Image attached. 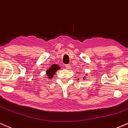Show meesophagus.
<instances>
[{"label": "esophagus", "instance_id": "esophagus-1", "mask_svg": "<svg viewBox=\"0 0 128 128\" xmlns=\"http://www.w3.org/2000/svg\"><path fill=\"white\" fill-rule=\"evenodd\" d=\"M66 68L67 70H70V68H71V66L70 65V64H66Z\"/></svg>", "mask_w": 128, "mask_h": 128}]
</instances>
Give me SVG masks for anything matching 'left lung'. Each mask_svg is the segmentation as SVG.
<instances>
[{
    "label": "left lung",
    "instance_id": "left-lung-1",
    "mask_svg": "<svg viewBox=\"0 0 128 128\" xmlns=\"http://www.w3.org/2000/svg\"><path fill=\"white\" fill-rule=\"evenodd\" d=\"M84 78H85V76H84Z\"/></svg>",
    "mask_w": 128,
    "mask_h": 128
}]
</instances>
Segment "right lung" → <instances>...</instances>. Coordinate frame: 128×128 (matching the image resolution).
Instances as JSON below:
<instances>
[{
  "label": "right lung",
  "instance_id": "right-lung-1",
  "mask_svg": "<svg viewBox=\"0 0 128 128\" xmlns=\"http://www.w3.org/2000/svg\"><path fill=\"white\" fill-rule=\"evenodd\" d=\"M61 68L58 65V64H53L51 66L49 69L46 70V78L48 79H52L53 76H54L55 73L56 72L57 70H60Z\"/></svg>",
  "mask_w": 128,
  "mask_h": 128
}]
</instances>
